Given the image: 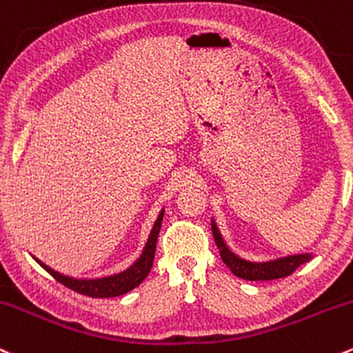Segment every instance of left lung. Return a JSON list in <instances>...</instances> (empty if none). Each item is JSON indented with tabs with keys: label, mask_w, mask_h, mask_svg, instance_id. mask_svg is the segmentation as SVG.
<instances>
[{
	"label": "left lung",
	"mask_w": 353,
	"mask_h": 353,
	"mask_svg": "<svg viewBox=\"0 0 353 353\" xmlns=\"http://www.w3.org/2000/svg\"><path fill=\"white\" fill-rule=\"evenodd\" d=\"M211 230L224 265L233 271V274H236V276L248 281H268L290 276L298 266L303 265V263H307L313 258V253H296L286 254V256L280 258L266 259V261H251V259H245L239 256V254H236L234 251L228 246V243L224 241L214 218L211 219Z\"/></svg>",
	"instance_id": "obj_1"
}]
</instances>
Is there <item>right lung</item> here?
<instances>
[{
    "label": "right lung",
    "mask_w": 353,
    "mask_h": 353,
    "mask_svg": "<svg viewBox=\"0 0 353 353\" xmlns=\"http://www.w3.org/2000/svg\"><path fill=\"white\" fill-rule=\"evenodd\" d=\"M162 218H164V208L159 212L156 223H154L152 230H150L149 238L142 250V253L139 254V258L135 259L130 266H127L125 270L117 271V273L103 274V276H95V278H79L72 276V274H63L60 271L50 268L48 265H45L41 259L33 256L34 261L41 266V268L48 271L57 281H60L61 285H65L67 288L73 290L77 293H82V295L92 296V298H112V296H120L129 293L130 290H134L135 286H139L142 281L145 280V276L149 274L150 268H152L154 263V254H156V245L159 238V231H161Z\"/></svg>",
    "instance_id": "add662e5"
}]
</instances>
